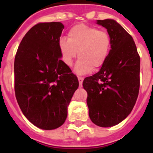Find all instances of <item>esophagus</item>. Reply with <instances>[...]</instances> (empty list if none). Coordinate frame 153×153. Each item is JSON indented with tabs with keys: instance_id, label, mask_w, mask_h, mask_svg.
<instances>
[{
	"instance_id": "obj_1",
	"label": "esophagus",
	"mask_w": 153,
	"mask_h": 153,
	"mask_svg": "<svg viewBox=\"0 0 153 153\" xmlns=\"http://www.w3.org/2000/svg\"><path fill=\"white\" fill-rule=\"evenodd\" d=\"M78 79H79V86L80 87L82 86V82H83V78L82 77H78Z\"/></svg>"
}]
</instances>
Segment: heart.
Masks as SVG:
<instances>
[{
    "label": "heart",
    "mask_w": 153,
    "mask_h": 153,
    "mask_svg": "<svg viewBox=\"0 0 153 153\" xmlns=\"http://www.w3.org/2000/svg\"><path fill=\"white\" fill-rule=\"evenodd\" d=\"M112 40L110 35L103 30L86 25L71 27L67 34V40L61 39L59 48L62 61L68 67L73 64L77 56L74 71L77 74H88L94 69L103 66L109 56Z\"/></svg>",
    "instance_id": "heart-1"
}]
</instances>
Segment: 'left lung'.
Listing matches in <instances>:
<instances>
[{
	"mask_svg": "<svg viewBox=\"0 0 153 153\" xmlns=\"http://www.w3.org/2000/svg\"><path fill=\"white\" fill-rule=\"evenodd\" d=\"M112 40L109 56L100 71L82 82L87 92L89 116L100 127L125 120L135 105L140 88V56L133 37L116 20H98Z\"/></svg>",
	"mask_w": 153,
	"mask_h": 153,
	"instance_id": "obj_1",
	"label": "left lung"
}]
</instances>
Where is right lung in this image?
Returning <instances> with one entry per match:
<instances>
[{
    "label": "right lung",
    "mask_w": 153,
    "mask_h": 153,
    "mask_svg": "<svg viewBox=\"0 0 153 153\" xmlns=\"http://www.w3.org/2000/svg\"><path fill=\"white\" fill-rule=\"evenodd\" d=\"M60 22L39 23L25 34L14 62L15 94L26 118L42 129L59 128L79 87L76 75L61 60Z\"/></svg>",
    "instance_id": "add662e5"
}]
</instances>
